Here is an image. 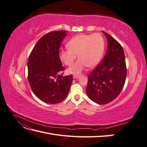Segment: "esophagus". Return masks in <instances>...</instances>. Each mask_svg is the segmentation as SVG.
Segmentation results:
<instances>
[{"label":"esophagus","instance_id":"esophagus-1","mask_svg":"<svg viewBox=\"0 0 147 147\" xmlns=\"http://www.w3.org/2000/svg\"><path fill=\"white\" fill-rule=\"evenodd\" d=\"M80 77V75H74L73 76L74 78H78Z\"/></svg>","mask_w":147,"mask_h":147}]
</instances>
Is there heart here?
<instances>
[{
  "mask_svg": "<svg viewBox=\"0 0 147 147\" xmlns=\"http://www.w3.org/2000/svg\"><path fill=\"white\" fill-rule=\"evenodd\" d=\"M104 39L99 33L78 35L68 42V50L60 53L61 60L67 65H71L76 59H79L67 69V72L78 74L86 67H94L99 63L104 51Z\"/></svg>",
  "mask_w": 147,
  "mask_h": 147,
  "instance_id": "heart-1",
  "label": "heart"
}]
</instances>
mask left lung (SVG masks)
<instances>
[{
  "label": "left lung",
  "mask_w": 147,
  "mask_h": 147,
  "mask_svg": "<svg viewBox=\"0 0 147 147\" xmlns=\"http://www.w3.org/2000/svg\"><path fill=\"white\" fill-rule=\"evenodd\" d=\"M102 32L107 39V50L102 61L88 75L86 88L89 98L100 105L117 98L124 87L127 74L123 47L109 34Z\"/></svg>",
  "instance_id": "8db88e82"
}]
</instances>
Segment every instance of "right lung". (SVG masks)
Returning <instances> with one entry per match:
<instances>
[{
  "instance_id": "add662e5",
  "label": "right lung",
  "mask_w": 147,
  "mask_h": 147,
  "mask_svg": "<svg viewBox=\"0 0 147 147\" xmlns=\"http://www.w3.org/2000/svg\"><path fill=\"white\" fill-rule=\"evenodd\" d=\"M66 30L52 31L39 39L28 62V80L34 94L42 101L55 104L67 96L72 75L63 77L64 67L59 50Z\"/></svg>"
}]
</instances>
